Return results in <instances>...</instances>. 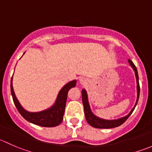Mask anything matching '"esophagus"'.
<instances>
[{
	"label": "esophagus",
	"instance_id": "obj_1",
	"mask_svg": "<svg viewBox=\"0 0 152 152\" xmlns=\"http://www.w3.org/2000/svg\"><path fill=\"white\" fill-rule=\"evenodd\" d=\"M80 82L82 84H83V85H85V84L87 83V80H86L85 79H84V78H82V79H80Z\"/></svg>",
	"mask_w": 152,
	"mask_h": 152
}]
</instances>
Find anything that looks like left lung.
<instances>
[{"mask_svg":"<svg viewBox=\"0 0 152 152\" xmlns=\"http://www.w3.org/2000/svg\"><path fill=\"white\" fill-rule=\"evenodd\" d=\"M129 62L130 65L133 68V70H134V73H135V76L136 79H137V101H136V104L134 105V108L130 111V113H129L127 115H126L125 117L121 118L119 119H116V120H105V119L100 118L97 117L96 115H95L93 113H92L91 110H90V107L89 105L88 102V97H87V92L85 89H83L82 91V103L84 105V110H85V118L87 120V123L90 124V126H92L93 127L98 129H111V128H115V127H117L121 126V124H123L127 120L129 117L131 115V114L132 113V112L134 111V108H135L136 105H137V102H138L139 99V96H140V85H139V78H138V73H137V68H136L135 65H134L130 59H129Z\"/></svg>","mask_w":152,"mask_h":152,"instance_id":"1","label":"left lung"}]
</instances>
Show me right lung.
I'll return each instance as SVG.
<instances>
[{
  "label": "right lung",
  "mask_w": 152,
  "mask_h": 152,
  "mask_svg": "<svg viewBox=\"0 0 152 152\" xmlns=\"http://www.w3.org/2000/svg\"><path fill=\"white\" fill-rule=\"evenodd\" d=\"M76 81L73 80L66 84L59 91L54 104L50 108L37 113H30L23 108L15 96L12 86V77L11 79V93L15 107L20 114L31 123L44 127H54L59 125L63 120L67 93L70 88L76 86Z\"/></svg>",
  "instance_id": "obj_1"
}]
</instances>
